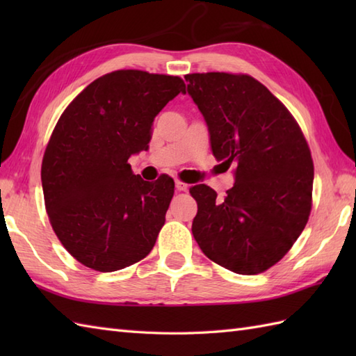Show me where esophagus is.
Wrapping results in <instances>:
<instances>
[{
    "mask_svg": "<svg viewBox=\"0 0 356 356\" xmlns=\"http://www.w3.org/2000/svg\"><path fill=\"white\" fill-rule=\"evenodd\" d=\"M176 190L177 191H186L188 190V185L184 184V182H180V180H176Z\"/></svg>",
    "mask_w": 356,
    "mask_h": 356,
    "instance_id": "obj_1",
    "label": "esophagus"
}]
</instances>
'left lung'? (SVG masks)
Instances as JSON below:
<instances>
[{"label":"left lung","mask_w":356,"mask_h":356,"mask_svg":"<svg viewBox=\"0 0 356 356\" xmlns=\"http://www.w3.org/2000/svg\"><path fill=\"white\" fill-rule=\"evenodd\" d=\"M186 92L208 125L217 161L236 166L223 200L207 185L197 202L193 236L208 259L236 274L274 266L307 223L314 163L298 124L269 90L248 74H186Z\"/></svg>","instance_id":"left-lung-1"}]
</instances>
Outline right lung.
<instances>
[{"label": "right lung", "mask_w": 356, "mask_h": 356, "mask_svg": "<svg viewBox=\"0 0 356 356\" xmlns=\"http://www.w3.org/2000/svg\"><path fill=\"white\" fill-rule=\"evenodd\" d=\"M179 93V76L118 70L93 81L59 118L41 166L45 209L84 266L119 270L153 249L174 180L145 182L128 159L148 149L154 118Z\"/></svg>", "instance_id": "obj_1"}]
</instances>
